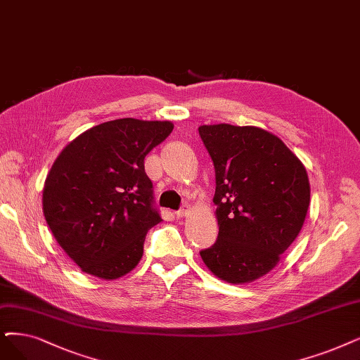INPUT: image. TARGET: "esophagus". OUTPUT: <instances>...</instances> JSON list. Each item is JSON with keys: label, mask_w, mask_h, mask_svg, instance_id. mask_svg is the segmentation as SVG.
<instances>
[{"label": "esophagus", "mask_w": 360, "mask_h": 360, "mask_svg": "<svg viewBox=\"0 0 360 360\" xmlns=\"http://www.w3.org/2000/svg\"><path fill=\"white\" fill-rule=\"evenodd\" d=\"M188 212H189V205H183L179 211H176V217L183 219L184 215H188Z\"/></svg>", "instance_id": "1"}]
</instances>
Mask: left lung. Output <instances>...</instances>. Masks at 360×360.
<instances>
[{
	"label": "left lung",
	"instance_id": "1",
	"mask_svg": "<svg viewBox=\"0 0 360 360\" xmlns=\"http://www.w3.org/2000/svg\"><path fill=\"white\" fill-rule=\"evenodd\" d=\"M215 169L219 236L200 251L229 283L262 278L298 236L310 204L307 171L285 143L258 127L200 125Z\"/></svg>",
	"mask_w": 360,
	"mask_h": 360
}]
</instances>
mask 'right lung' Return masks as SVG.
Listing matches in <instances>:
<instances>
[{
  "instance_id": "right-lung-1",
  "label": "right lung",
  "mask_w": 360,
  "mask_h": 360,
  "mask_svg": "<svg viewBox=\"0 0 360 360\" xmlns=\"http://www.w3.org/2000/svg\"><path fill=\"white\" fill-rule=\"evenodd\" d=\"M172 128L169 121H108L57 156L42 211L57 243L82 271L110 281L139 264L148 230L161 221L145 156Z\"/></svg>"
}]
</instances>
